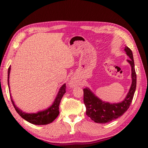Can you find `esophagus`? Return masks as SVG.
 I'll return each mask as SVG.
<instances>
[{
	"mask_svg": "<svg viewBox=\"0 0 148 148\" xmlns=\"http://www.w3.org/2000/svg\"><path fill=\"white\" fill-rule=\"evenodd\" d=\"M75 80H74V79H72L71 81L69 82V86H71V87H74V86H75Z\"/></svg>",
	"mask_w": 148,
	"mask_h": 148,
	"instance_id": "obj_1",
	"label": "esophagus"
}]
</instances>
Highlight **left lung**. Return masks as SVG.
Listing matches in <instances>:
<instances>
[{
  "mask_svg": "<svg viewBox=\"0 0 148 148\" xmlns=\"http://www.w3.org/2000/svg\"><path fill=\"white\" fill-rule=\"evenodd\" d=\"M125 51L130 57L127 61L132 66V84L123 101L118 103H110L99 99L88 88H84V102L86 107V115L98 123H106L120 117L129 108L136 87V74L134 69L133 53L128 46Z\"/></svg>",
  "mask_w": 148,
  "mask_h": 148,
  "instance_id": "1",
  "label": "left lung"
}]
</instances>
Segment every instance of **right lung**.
Wrapping results in <instances>:
<instances>
[{"label": "right lung", "mask_w": 148, "mask_h": 148, "mask_svg": "<svg viewBox=\"0 0 148 148\" xmlns=\"http://www.w3.org/2000/svg\"><path fill=\"white\" fill-rule=\"evenodd\" d=\"M10 72V66L8 67V86L9 88ZM66 84H63L60 88V90H59L56 97L55 100H54L51 106L49 107L48 108L46 109L45 110L39 112L37 113H27L22 112L20 109L16 107L13 100L12 99L11 95H10V96L12 103L13 104L16 112L19 114V115L21 117L23 118V119L26 121L29 122L30 123L37 125H43L51 123V122H53L55 120L58 116L59 113H60V112H59V106H60V103L62 96L64 95V94L66 93Z\"/></svg>", "instance_id": "1"}]
</instances>
